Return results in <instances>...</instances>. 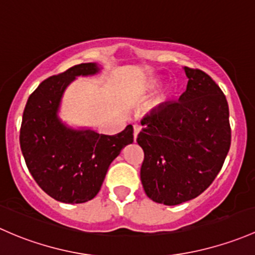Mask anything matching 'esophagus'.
Listing matches in <instances>:
<instances>
[{
    "label": "esophagus",
    "mask_w": 255,
    "mask_h": 255,
    "mask_svg": "<svg viewBox=\"0 0 255 255\" xmlns=\"http://www.w3.org/2000/svg\"><path fill=\"white\" fill-rule=\"evenodd\" d=\"M141 128L138 127V125H133V140L136 141V138H137V135L138 132H140Z\"/></svg>",
    "instance_id": "obj_1"
}]
</instances>
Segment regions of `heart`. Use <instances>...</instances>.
I'll list each match as a JSON object with an SVG mask.
<instances>
[{"instance_id":"1","label":"heart","mask_w":255,"mask_h":255,"mask_svg":"<svg viewBox=\"0 0 255 255\" xmlns=\"http://www.w3.org/2000/svg\"><path fill=\"white\" fill-rule=\"evenodd\" d=\"M161 81L158 78H149V80L145 81L143 83H141L140 86H137V88L135 89V96L138 98H145V97L149 96L151 93H153L157 88H158ZM169 99V93L167 91H161L154 96L153 101H152V107H161L164 103H167V101Z\"/></svg>"}]
</instances>
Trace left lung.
I'll use <instances>...</instances> for the list:
<instances>
[{"mask_svg": "<svg viewBox=\"0 0 255 255\" xmlns=\"http://www.w3.org/2000/svg\"><path fill=\"white\" fill-rule=\"evenodd\" d=\"M188 85L178 102L152 110L141 122L145 152L141 183L154 203L179 205L200 195L221 170L231 146L225 94L200 70L183 67Z\"/></svg>", "mask_w": 255, "mask_h": 255, "instance_id": "1", "label": "left lung"}]
</instances>
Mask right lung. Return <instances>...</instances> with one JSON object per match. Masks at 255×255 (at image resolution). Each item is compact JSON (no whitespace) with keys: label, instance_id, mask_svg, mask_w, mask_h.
<instances>
[{"label":"right lung","instance_id":"add662e5","mask_svg":"<svg viewBox=\"0 0 255 255\" xmlns=\"http://www.w3.org/2000/svg\"><path fill=\"white\" fill-rule=\"evenodd\" d=\"M101 70L97 62H87L46 78L30 94L23 113L19 142L28 169L48 195L65 204L92 200L110 163L133 142L131 125L109 136L93 128H75L59 117L66 88L80 76Z\"/></svg>","mask_w":255,"mask_h":255}]
</instances>
